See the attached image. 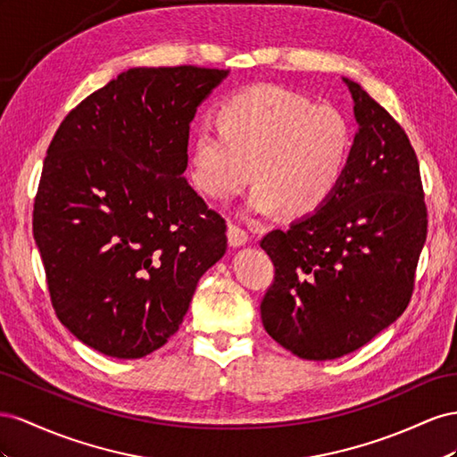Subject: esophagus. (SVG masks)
I'll return each mask as SVG.
<instances>
[{
	"mask_svg": "<svg viewBox=\"0 0 457 457\" xmlns=\"http://www.w3.org/2000/svg\"><path fill=\"white\" fill-rule=\"evenodd\" d=\"M228 241H229V246L237 249V246H243V245L249 243V233L241 229L236 224H229L228 226Z\"/></svg>",
	"mask_w": 457,
	"mask_h": 457,
	"instance_id": "1",
	"label": "esophagus"
}]
</instances>
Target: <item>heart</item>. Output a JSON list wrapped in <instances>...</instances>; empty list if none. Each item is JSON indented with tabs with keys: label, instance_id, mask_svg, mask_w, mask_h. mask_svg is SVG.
Here are the masks:
<instances>
[{
	"label": "heart",
	"instance_id": "b5f03b06",
	"mask_svg": "<svg viewBox=\"0 0 457 457\" xmlns=\"http://www.w3.org/2000/svg\"><path fill=\"white\" fill-rule=\"evenodd\" d=\"M352 149L346 114L329 103L281 86H253L218 105L216 126L195 129L189 153L193 186L228 201L253 178L245 212L306 216L328 203L345 176Z\"/></svg>",
	"mask_w": 457,
	"mask_h": 457
}]
</instances>
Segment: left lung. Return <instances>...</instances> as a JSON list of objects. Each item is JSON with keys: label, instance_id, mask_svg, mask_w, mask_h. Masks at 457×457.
I'll list each match as a JSON object with an SVG mask.
<instances>
[{"label": "left lung", "instance_id": "8db88e82", "mask_svg": "<svg viewBox=\"0 0 457 457\" xmlns=\"http://www.w3.org/2000/svg\"><path fill=\"white\" fill-rule=\"evenodd\" d=\"M358 132L345 176L316 212L260 241L276 278L260 304L273 341L303 360L368 345L406 310L427 239L420 162L400 124L343 78Z\"/></svg>", "mask_w": 457, "mask_h": 457}]
</instances>
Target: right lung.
Here are the masks:
<instances>
[{
    "label": "right lung",
    "mask_w": 457,
    "mask_h": 457,
    "mask_svg": "<svg viewBox=\"0 0 457 457\" xmlns=\"http://www.w3.org/2000/svg\"><path fill=\"white\" fill-rule=\"evenodd\" d=\"M228 74L128 69L51 141L34 239L57 318L101 354L136 360L161 348L228 249L224 218L184 178L189 124Z\"/></svg>",
    "instance_id": "1"
}]
</instances>
